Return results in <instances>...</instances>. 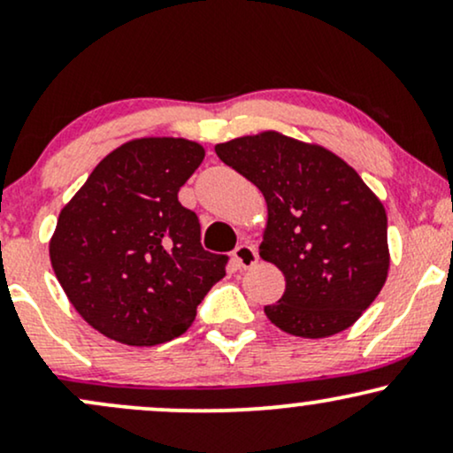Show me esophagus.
<instances>
[{
    "mask_svg": "<svg viewBox=\"0 0 453 453\" xmlns=\"http://www.w3.org/2000/svg\"><path fill=\"white\" fill-rule=\"evenodd\" d=\"M257 251L251 244H238L234 249V262H236L238 268H253L257 264Z\"/></svg>",
    "mask_w": 453,
    "mask_h": 453,
    "instance_id": "1",
    "label": "esophagus"
}]
</instances>
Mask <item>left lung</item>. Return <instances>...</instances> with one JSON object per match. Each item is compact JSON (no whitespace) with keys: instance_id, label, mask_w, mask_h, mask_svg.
I'll return each mask as SVG.
<instances>
[{"instance_id":"left-lung-1","label":"left lung","mask_w":453,"mask_h":453,"mask_svg":"<svg viewBox=\"0 0 453 453\" xmlns=\"http://www.w3.org/2000/svg\"><path fill=\"white\" fill-rule=\"evenodd\" d=\"M223 164L262 191L259 257L285 277L264 313L283 332L324 339L356 324L386 285L388 215L339 155L266 129L215 144Z\"/></svg>"}]
</instances>
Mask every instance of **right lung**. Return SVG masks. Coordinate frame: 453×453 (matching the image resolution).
Instances as JSON below:
<instances>
[{"label": "right lung", "instance_id": "1", "mask_svg": "<svg viewBox=\"0 0 453 453\" xmlns=\"http://www.w3.org/2000/svg\"><path fill=\"white\" fill-rule=\"evenodd\" d=\"M206 150L187 138L123 142L61 209L49 241L55 277L76 313L132 347L173 341L226 277V256L202 249L200 221L179 202Z\"/></svg>", "mask_w": 453, "mask_h": 453}]
</instances>
